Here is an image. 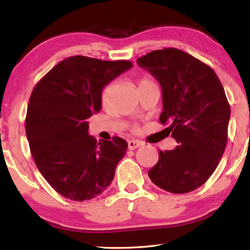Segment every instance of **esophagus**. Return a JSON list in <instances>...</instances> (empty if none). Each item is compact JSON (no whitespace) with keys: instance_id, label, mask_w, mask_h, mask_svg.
Returning a JSON list of instances; mask_svg holds the SVG:
<instances>
[{"instance_id":"1","label":"esophagus","mask_w":250,"mask_h":250,"mask_svg":"<svg viewBox=\"0 0 250 250\" xmlns=\"http://www.w3.org/2000/svg\"><path fill=\"white\" fill-rule=\"evenodd\" d=\"M142 142L137 141V140H131L128 142V148L130 150H134L136 148H139L140 146H142Z\"/></svg>"}]
</instances>
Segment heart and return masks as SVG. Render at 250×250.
Wrapping results in <instances>:
<instances>
[{
    "label": "heart",
    "instance_id": "b5f03b06",
    "mask_svg": "<svg viewBox=\"0 0 250 250\" xmlns=\"http://www.w3.org/2000/svg\"><path fill=\"white\" fill-rule=\"evenodd\" d=\"M150 83H155L152 82V79L148 76H143L140 79V83H139V87H143V86H146V84H150ZM108 92H109V87H105L102 91V101L105 102L106 100H107L108 97Z\"/></svg>",
    "mask_w": 250,
    "mask_h": 250
}]
</instances>
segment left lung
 I'll list each match as a JSON object with an SVG mask.
<instances>
[{"label": "left lung", "mask_w": 250, "mask_h": 250, "mask_svg": "<svg viewBox=\"0 0 250 250\" xmlns=\"http://www.w3.org/2000/svg\"><path fill=\"white\" fill-rule=\"evenodd\" d=\"M162 88V125L178 146L159 150L148 172L151 182L172 193L201 187L218 167L228 140L230 104L213 68L176 48L153 50L136 60Z\"/></svg>", "instance_id": "1"}]
</instances>
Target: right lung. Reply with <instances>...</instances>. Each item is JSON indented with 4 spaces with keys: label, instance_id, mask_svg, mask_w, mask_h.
Segmentation results:
<instances>
[{
    "label": "right lung",
    "instance_id": "obj_1",
    "mask_svg": "<svg viewBox=\"0 0 250 250\" xmlns=\"http://www.w3.org/2000/svg\"><path fill=\"white\" fill-rule=\"evenodd\" d=\"M126 60L66 58L36 83L25 133L37 168L58 193L73 201L100 195L115 176L128 143L118 136L97 142L88 119L102 107V90L129 70Z\"/></svg>",
    "mask_w": 250,
    "mask_h": 250
}]
</instances>
